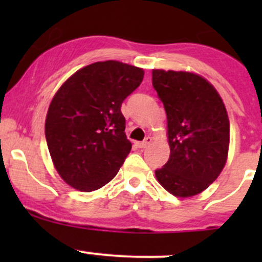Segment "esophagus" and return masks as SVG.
I'll return each mask as SVG.
<instances>
[{"instance_id": "obj_1", "label": "esophagus", "mask_w": 262, "mask_h": 262, "mask_svg": "<svg viewBox=\"0 0 262 262\" xmlns=\"http://www.w3.org/2000/svg\"><path fill=\"white\" fill-rule=\"evenodd\" d=\"M150 142H152V138H150V137H147L143 142H139V143H137V146H138L139 148H147L150 144Z\"/></svg>"}]
</instances>
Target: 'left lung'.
Here are the masks:
<instances>
[{"label":"left lung","mask_w":262,"mask_h":262,"mask_svg":"<svg viewBox=\"0 0 262 262\" xmlns=\"http://www.w3.org/2000/svg\"><path fill=\"white\" fill-rule=\"evenodd\" d=\"M152 84L167 115L170 144V158L156 170V178L175 196H194L204 191L226 165V106L213 84L195 73L153 70Z\"/></svg>","instance_id":"obj_1"}]
</instances>
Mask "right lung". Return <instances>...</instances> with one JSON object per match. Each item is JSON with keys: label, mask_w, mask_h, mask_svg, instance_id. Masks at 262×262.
Wrapping results in <instances>:
<instances>
[{"label": "right lung", "mask_w": 262, "mask_h": 262, "mask_svg": "<svg viewBox=\"0 0 262 262\" xmlns=\"http://www.w3.org/2000/svg\"><path fill=\"white\" fill-rule=\"evenodd\" d=\"M142 68L96 62L60 86L46 119L48 149L60 178L94 191L112 181L132 149L121 104L143 80Z\"/></svg>", "instance_id": "add662e5"}]
</instances>
